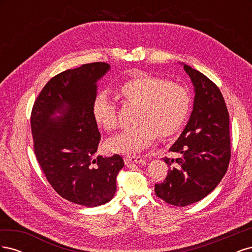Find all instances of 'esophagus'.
I'll use <instances>...</instances> for the list:
<instances>
[{"label": "esophagus", "mask_w": 252, "mask_h": 252, "mask_svg": "<svg viewBox=\"0 0 252 252\" xmlns=\"http://www.w3.org/2000/svg\"><path fill=\"white\" fill-rule=\"evenodd\" d=\"M124 161L127 166L131 164H140L144 161V158L142 156H126L124 158Z\"/></svg>", "instance_id": "1"}]
</instances>
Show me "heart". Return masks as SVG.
I'll list each match as a JSON object with an SVG mask.
<instances>
[{"instance_id":"obj_1","label":"heart","mask_w":252,"mask_h":252,"mask_svg":"<svg viewBox=\"0 0 252 252\" xmlns=\"http://www.w3.org/2000/svg\"><path fill=\"white\" fill-rule=\"evenodd\" d=\"M119 94L126 102L138 106L134 117L138 125L109 139L106 145L111 151L141 152L150 146L157 133L159 138L178 133L188 118L190 96L179 84L144 75L122 84ZM93 116L105 130L117 129V107L108 93L101 91L94 96Z\"/></svg>"}]
</instances>
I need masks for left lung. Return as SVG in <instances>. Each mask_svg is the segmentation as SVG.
Returning <instances> with one entry per match:
<instances>
[{"instance_id": "8db88e82", "label": "left lung", "mask_w": 252, "mask_h": 252, "mask_svg": "<svg viewBox=\"0 0 252 252\" xmlns=\"http://www.w3.org/2000/svg\"><path fill=\"white\" fill-rule=\"evenodd\" d=\"M194 89L188 123L165 157L168 173L155 185L156 194L174 206L199 202L219 185L230 161L229 113L218 86L202 72L182 64Z\"/></svg>"}]
</instances>
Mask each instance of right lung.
I'll return each instance as SVG.
<instances>
[{
    "label": "right lung",
    "instance_id": "right-lung-1",
    "mask_svg": "<svg viewBox=\"0 0 252 252\" xmlns=\"http://www.w3.org/2000/svg\"><path fill=\"white\" fill-rule=\"evenodd\" d=\"M110 70L103 62L84 64L53 77L32 112L34 154L53 189L74 204L95 207L109 202L124 161L97 156L101 134L93 116L97 82Z\"/></svg>",
    "mask_w": 252,
    "mask_h": 252
}]
</instances>
